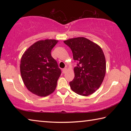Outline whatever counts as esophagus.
Returning a JSON list of instances; mask_svg holds the SVG:
<instances>
[{
  "label": "esophagus",
  "instance_id": "obj_1",
  "mask_svg": "<svg viewBox=\"0 0 131 131\" xmlns=\"http://www.w3.org/2000/svg\"><path fill=\"white\" fill-rule=\"evenodd\" d=\"M67 72V69L66 68H64L62 69V72L63 73H65Z\"/></svg>",
  "mask_w": 131,
  "mask_h": 131
}]
</instances>
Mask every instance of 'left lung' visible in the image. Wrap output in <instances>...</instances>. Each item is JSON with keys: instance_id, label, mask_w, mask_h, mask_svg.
I'll list each match as a JSON object with an SVG mask.
<instances>
[{"instance_id": "left-lung-1", "label": "left lung", "mask_w": 131, "mask_h": 131, "mask_svg": "<svg viewBox=\"0 0 131 131\" xmlns=\"http://www.w3.org/2000/svg\"><path fill=\"white\" fill-rule=\"evenodd\" d=\"M70 48L73 59L74 77L69 83L77 94L88 96L100 87L105 76L106 64L101 47L85 37H79L63 41Z\"/></svg>"}]
</instances>
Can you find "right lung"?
I'll return each mask as SVG.
<instances>
[{"label":"right lung","mask_w":131,"mask_h":131,"mask_svg":"<svg viewBox=\"0 0 131 131\" xmlns=\"http://www.w3.org/2000/svg\"><path fill=\"white\" fill-rule=\"evenodd\" d=\"M58 42L55 39L37 41L21 57L20 72L24 83L30 92L39 96H48L54 92L61 74L51 54Z\"/></svg>","instance_id":"1"}]
</instances>
